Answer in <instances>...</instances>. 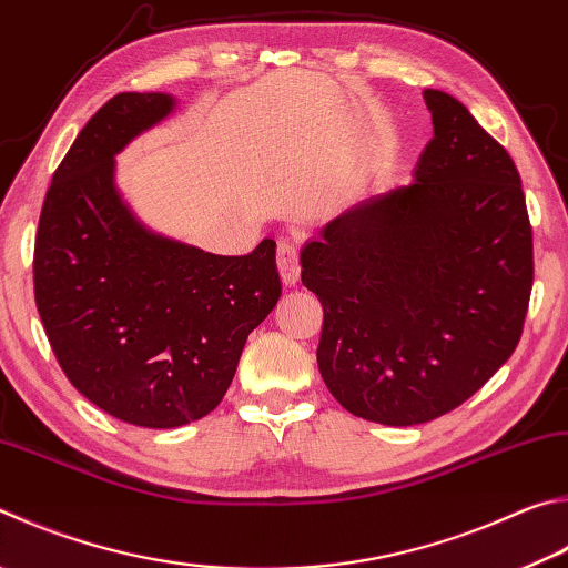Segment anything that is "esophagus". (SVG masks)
<instances>
[{
    "mask_svg": "<svg viewBox=\"0 0 568 568\" xmlns=\"http://www.w3.org/2000/svg\"><path fill=\"white\" fill-rule=\"evenodd\" d=\"M277 271H281L285 285H295L301 277V245L293 239L277 241Z\"/></svg>",
    "mask_w": 568,
    "mask_h": 568,
    "instance_id": "esophagus-1",
    "label": "esophagus"
}]
</instances>
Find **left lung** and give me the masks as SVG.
I'll return each mask as SVG.
<instances>
[{
    "mask_svg": "<svg viewBox=\"0 0 568 568\" xmlns=\"http://www.w3.org/2000/svg\"><path fill=\"white\" fill-rule=\"evenodd\" d=\"M415 183L355 205L301 253L323 305L317 367L355 417L409 427L447 415L519 345L534 243L519 171L445 91Z\"/></svg>",
    "mask_w": 568,
    "mask_h": 568,
    "instance_id": "left-lung-1",
    "label": "left lung"
}]
</instances>
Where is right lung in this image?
I'll return each instance as SVG.
<instances>
[{
	"instance_id": "add662e5",
	"label": "right lung",
	"mask_w": 568,
	"mask_h": 568,
	"mask_svg": "<svg viewBox=\"0 0 568 568\" xmlns=\"http://www.w3.org/2000/svg\"><path fill=\"white\" fill-rule=\"evenodd\" d=\"M173 109L116 94L54 171L34 243L41 325L69 383L111 417L171 429L223 399L281 297L275 243L213 255L149 233L113 189V153Z\"/></svg>"
}]
</instances>
